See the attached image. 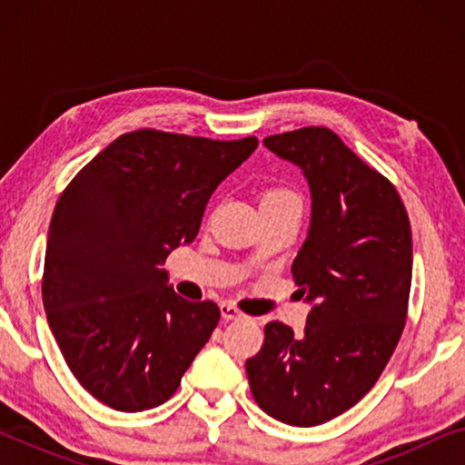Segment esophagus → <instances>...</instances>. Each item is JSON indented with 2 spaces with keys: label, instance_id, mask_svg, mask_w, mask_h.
<instances>
[{
  "label": "esophagus",
  "instance_id": "obj_1",
  "mask_svg": "<svg viewBox=\"0 0 465 465\" xmlns=\"http://www.w3.org/2000/svg\"><path fill=\"white\" fill-rule=\"evenodd\" d=\"M220 311H222V317H224V320H241V317H243V313H241V311L231 302L222 304Z\"/></svg>",
  "mask_w": 465,
  "mask_h": 465
}]
</instances>
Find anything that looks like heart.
<instances>
[{
	"mask_svg": "<svg viewBox=\"0 0 465 465\" xmlns=\"http://www.w3.org/2000/svg\"><path fill=\"white\" fill-rule=\"evenodd\" d=\"M264 203H301L298 199V194L294 190L285 188V186H275V188H269L262 196V205Z\"/></svg>",
	"mask_w": 465,
	"mask_h": 465,
	"instance_id": "b5f03b06",
	"label": "heart"
}]
</instances>
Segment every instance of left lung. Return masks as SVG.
I'll return each instance as SVG.
<instances>
[{
  "instance_id": "1",
  "label": "left lung",
  "mask_w": 465,
  "mask_h": 465,
  "mask_svg": "<svg viewBox=\"0 0 465 465\" xmlns=\"http://www.w3.org/2000/svg\"><path fill=\"white\" fill-rule=\"evenodd\" d=\"M264 145L309 183L311 224L292 275L311 311L301 336L266 323L245 371L266 415L311 428L358 404L398 345L412 275L411 222L391 182L326 126L271 135Z\"/></svg>"
}]
</instances>
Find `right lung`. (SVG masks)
Here are the masks:
<instances>
[{"label":"right lung","mask_w":465,"mask_h":465,"mask_svg":"<svg viewBox=\"0 0 465 465\" xmlns=\"http://www.w3.org/2000/svg\"><path fill=\"white\" fill-rule=\"evenodd\" d=\"M258 148L142 129L69 182L48 228L42 301L69 371L114 411L167 402L220 322L175 294L164 260L193 243L213 190Z\"/></svg>","instance_id":"obj_1"}]
</instances>
